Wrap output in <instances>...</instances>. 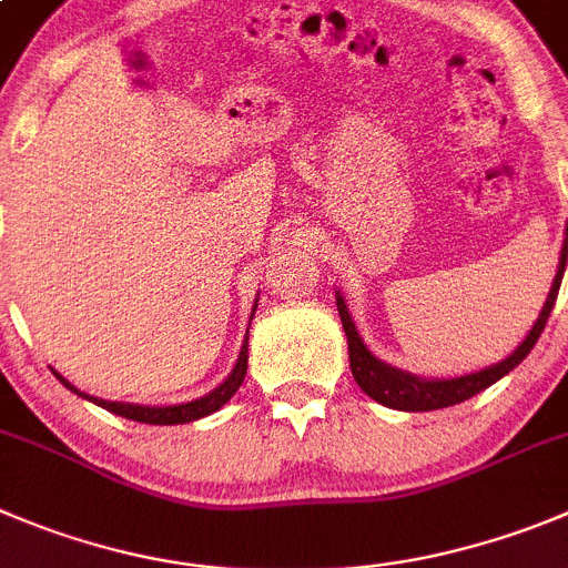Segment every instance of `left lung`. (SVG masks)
<instances>
[{
    "instance_id": "left-lung-1",
    "label": "left lung",
    "mask_w": 568,
    "mask_h": 568,
    "mask_svg": "<svg viewBox=\"0 0 568 568\" xmlns=\"http://www.w3.org/2000/svg\"><path fill=\"white\" fill-rule=\"evenodd\" d=\"M566 260H568V221H566L564 246H560L558 272H555L552 288H549L547 302H544V308H540L538 320H535V325L529 327L524 342L513 349L510 356L501 358V362L490 364V367L485 369H476V373L457 375V378H420V375L397 369L392 367V364L381 362L378 356H373L367 344H364L362 333H358L356 322H353V316H349V308H347V302H344L342 291H336V308H338V316H342L344 336H347L349 369H353V378H356V384L362 386L373 400H378L381 406H389V409H397V412L445 409V406L463 404V400H468V397L479 395L481 389H487V386H493L496 381L505 378L507 373H513V369L529 356V349H532L535 342L540 338V333H544V327H547L549 314H552L555 308V300H558V291H560V280H564V272H566Z\"/></svg>"
}]
</instances>
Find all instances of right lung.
Wrapping results in <instances>:
<instances>
[{"instance_id": "obj_1", "label": "right lung", "mask_w": 568, "mask_h": 568, "mask_svg": "<svg viewBox=\"0 0 568 568\" xmlns=\"http://www.w3.org/2000/svg\"><path fill=\"white\" fill-rule=\"evenodd\" d=\"M254 311H257V300H254L252 305V316ZM252 316H248V325H252ZM246 364H248V331L246 336H243L241 353H237V362L235 367H232V373L226 375V378L221 381L212 392L195 397V400H187V404H176V406H142V404H123V400H103V397L87 395V392H81L78 386L69 384L58 369L52 367L50 369L69 392H75V395L83 397V400H92V404L103 406V409L111 412V415H120L125 417V420H136V423H151V426H179V423H193V420H201V417L212 415V412H219L221 406H224L237 389H241L243 378H246Z\"/></svg>"}]
</instances>
